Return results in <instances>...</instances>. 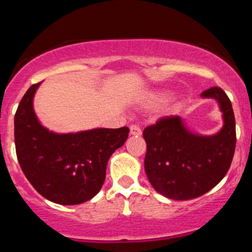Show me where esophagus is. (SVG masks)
<instances>
[{
    "instance_id": "obj_1",
    "label": "esophagus",
    "mask_w": 252,
    "mask_h": 252,
    "mask_svg": "<svg viewBox=\"0 0 252 252\" xmlns=\"http://www.w3.org/2000/svg\"><path fill=\"white\" fill-rule=\"evenodd\" d=\"M129 133H131L132 136H141L142 131L137 125H131L129 126Z\"/></svg>"
}]
</instances>
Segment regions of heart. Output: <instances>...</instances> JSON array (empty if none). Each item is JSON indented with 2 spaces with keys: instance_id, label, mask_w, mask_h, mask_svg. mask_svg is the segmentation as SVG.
Masks as SVG:
<instances>
[{
  "instance_id": "heart-1",
  "label": "heart",
  "mask_w": 252,
  "mask_h": 252,
  "mask_svg": "<svg viewBox=\"0 0 252 252\" xmlns=\"http://www.w3.org/2000/svg\"><path fill=\"white\" fill-rule=\"evenodd\" d=\"M165 100V94L163 93H149L142 100V105L147 109L156 108V106L160 105L163 101Z\"/></svg>"
}]
</instances>
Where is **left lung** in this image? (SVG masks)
Wrapping results in <instances>:
<instances>
[{
  "label": "left lung",
  "mask_w": 252,
  "mask_h": 252,
  "mask_svg": "<svg viewBox=\"0 0 252 252\" xmlns=\"http://www.w3.org/2000/svg\"><path fill=\"white\" fill-rule=\"evenodd\" d=\"M217 101L223 126L214 134L189 128L180 116H168L144 128V170L154 190L178 201L200 197L225 176L235 151V118L226 94L218 87L201 94Z\"/></svg>",
  "instance_id": "8db88e82"
}]
</instances>
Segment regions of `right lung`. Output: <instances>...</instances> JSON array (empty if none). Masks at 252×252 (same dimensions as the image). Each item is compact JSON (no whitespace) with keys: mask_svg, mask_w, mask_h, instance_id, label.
<instances>
[{"mask_svg":"<svg viewBox=\"0 0 252 252\" xmlns=\"http://www.w3.org/2000/svg\"><path fill=\"white\" fill-rule=\"evenodd\" d=\"M40 84L27 91L14 115L17 158L41 196L59 205H79L100 191L109 158L125 143L129 129L125 126L68 133L50 131L34 111Z\"/></svg>","mask_w":252,"mask_h":252,"instance_id":"add662e5","label":"right lung"}]
</instances>
